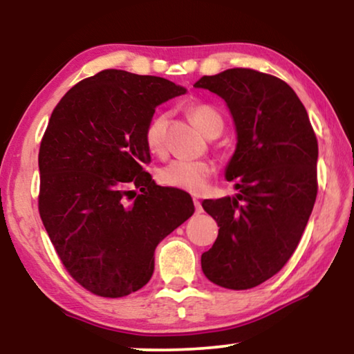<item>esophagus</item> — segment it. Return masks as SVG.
<instances>
[{
    "label": "esophagus",
    "mask_w": 354,
    "mask_h": 354,
    "mask_svg": "<svg viewBox=\"0 0 354 354\" xmlns=\"http://www.w3.org/2000/svg\"><path fill=\"white\" fill-rule=\"evenodd\" d=\"M193 205H195V211L198 212V214H200V212H203V206H201L200 200H196V198H193Z\"/></svg>",
    "instance_id": "esophagus-1"
}]
</instances>
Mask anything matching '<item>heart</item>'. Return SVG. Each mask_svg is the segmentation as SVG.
<instances>
[{
  "label": "heart",
  "instance_id": "b5f03b06",
  "mask_svg": "<svg viewBox=\"0 0 354 354\" xmlns=\"http://www.w3.org/2000/svg\"><path fill=\"white\" fill-rule=\"evenodd\" d=\"M188 114H190L193 122L196 124V127L205 135L209 132L212 125L222 120L219 113L207 104L192 106L188 109ZM166 124V114H156L149 119L143 135L145 145H147L149 153L161 154L164 151V147H166V142H164ZM212 172H214V167L206 161H183V159H177V161L169 162L166 167L159 171V182L166 187L178 188V190L198 195V193H201L206 188Z\"/></svg>",
  "mask_w": 354,
  "mask_h": 354
}]
</instances>
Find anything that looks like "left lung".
Listing matches in <instances>:
<instances>
[{"label":"left lung","instance_id":"obj_1","mask_svg":"<svg viewBox=\"0 0 354 354\" xmlns=\"http://www.w3.org/2000/svg\"><path fill=\"white\" fill-rule=\"evenodd\" d=\"M196 88L225 101L236 147L225 167L235 196L205 200L219 225L201 269L212 283L246 290L266 282L292 258L317 195V140L290 85L253 69L205 75Z\"/></svg>","mask_w":354,"mask_h":354}]
</instances>
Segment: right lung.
Returning a JSON list of instances; mask_svg holds the SVG:
<instances>
[{"label":"right lung","instance_id":"right-lung-1","mask_svg":"<svg viewBox=\"0 0 354 354\" xmlns=\"http://www.w3.org/2000/svg\"><path fill=\"white\" fill-rule=\"evenodd\" d=\"M185 91L162 77L106 69L72 86L53 111L38 153V209L67 272L98 297L147 285L158 243L195 212L190 195L143 171L154 109Z\"/></svg>","mask_w":354,"mask_h":354}]
</instances>
